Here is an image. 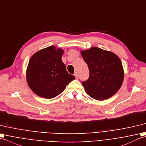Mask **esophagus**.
Returning a JSON list of instances; mask_svg holds the SVG:
<instances>
[{
    "label": "esophagus",
    "mask_w": 146,
    "mask_h": 146,
    "mask_svg": "<svg viewBox=\"0 0 146 146\" xmlns=\"http://www.w3.org/2000/svg\"><path fill=\"white\" fill-rule=\"evenodd\" d=\"M74 76H75V77H76L77 79L78 78V74H77V72H75V73H74Z\"/></svg>",
    "instance_id": "1"
}]
</instances>
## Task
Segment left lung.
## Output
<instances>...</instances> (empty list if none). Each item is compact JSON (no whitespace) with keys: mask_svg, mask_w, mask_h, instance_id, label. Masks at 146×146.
Wrapping results in <instances>:
<instances>
[{"mask_svg":"<svg viewBox=\"0 0 146 146\" xmlns=\"http://www.w3.org/2000/svg\"><path fill=\"white\" fill-rule=\"evenodd\" d=\"M81 54L89 70L88 79L82 82L86 92L98 100L115 94L122 86L124 75L118 56L95 47L81 51Z\"/></svg>","mask_w":146,"mask_h":146,"instance_id":"left-lung-1","label":"left lung"}]
</instances>
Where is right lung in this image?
Here are the masks:
<instances>
[{"label":"right lung","instance_id":"1","mask_svg":"<svg viewBox=\"0 0 146 146\" xmlns=\"http://www.w3.org/2000/svg\"><path fill=\"white\" fill-rule=\"evenodd\" d=\"M64 51L49 46L35 53L29 60L26 72L29 87L41 98L51 99L62 93L76 78L67 72L62 61Z\"/></svg>","mask_w":146,"mask_h":146}]
</instances>
